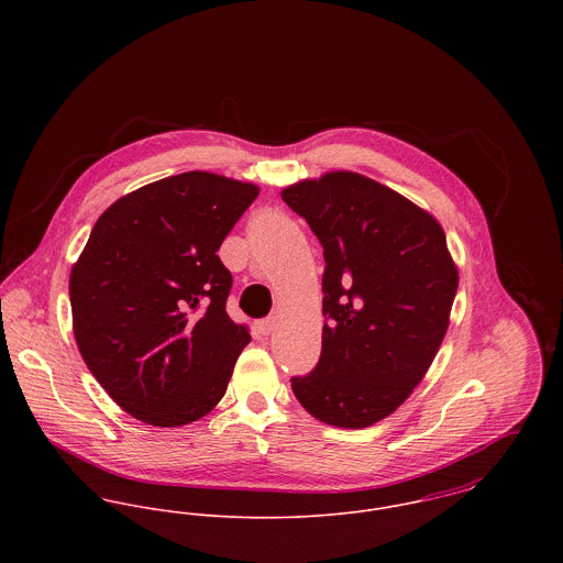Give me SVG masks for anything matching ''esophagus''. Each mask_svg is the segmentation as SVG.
<instances>
[{"instance_id": "esophagus-1", "label": "esophagus", "mask_w": 563, "mask_h": 563, "mask_svg": "<svg viewBox=\"0 0 563 563\" xmlns=\"http://www.w3.org/2000/svg\"><path fill=\"white\" fill-rule=\"evenodd\" d=\"M273 324H275L273 319H262V321L255 322V327H257V331H260L262 335H268V333L273 331Z\"/></svg>"}]
</instances>
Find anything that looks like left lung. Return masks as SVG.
Instances as JSON below:
<instances>
[{
	"label": "left lung",
	"mask_w": 563,
	"mask_h": 563,
	"mask_svg": "<svg viewBox=\"0 0 563 563\" xmlns=\"http://www.w3.org/2000/svg\"><path fill=\"white\" fill-rule=\"evenodd\" d=\"M322 244V349L292 393L322 422L390 416L429 371L457 292L440 223L393 188L335 170L282 190Z\"/></svg>",
	"instance_id": "1"
}]
</instances>
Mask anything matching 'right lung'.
I'll return each instance as SVG.
<instances>
[{"mask_svg":"<svg viewBox=\"0 0 563 563\" xmlns=\"http://www.w3.org/2000/svg\"><path fill=\"white\" fill-rule=\"evenodd\" d=\"M257 192L188 170L97 219L71 268L74 333L92 377L130 416L179 427L223 399L251 335L228 317L232 273L217 251Z\"/></svg>","mask_w":563,"mask_h":563,"instance_id":"obj_1","label":"right lung"}]
</instances>
